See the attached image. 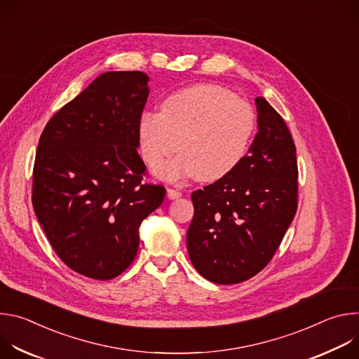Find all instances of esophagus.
I'll return each instance as SVG.
<instances>
[{
  "label": "esophagus",
  "mask_w": 359,
  "mask_h": 359,
  "mask_svg": "<svg viewBox=\"0 0 359 359\" xmlns=\"http://www.w3.org/2000/svg\"><path fill=\"white\" fill-rule=\"evenodd\" d=\"M179 197H182V193H180L179 190L168 189V198H170V200H176V198H179Z\"/></svg>",
  "instance_id": "obj_1"
}]
</instances>
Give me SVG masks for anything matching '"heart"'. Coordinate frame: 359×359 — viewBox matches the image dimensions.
<instances>
[{"instance_id": "heart-1", "label": "heart", "mask_w": 359, "mask_h": 359, "mask_svg": "<svg viewBox=\"0 0 359 359\" xmlns=\"http://www.w3.org/2000/svg\"><path fill=\"white\" fill-rule=\"evenodd\" d=\"M254 129L255 114L248 102L222 86L201 83L166 96L161 114L143 112L136 137L150 169L159 168L179 147L180 155L158 170L159 177L216 182L243 161Z\"/></svg>"}]
</instances>
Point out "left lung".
Segmentation results:
<instances>
[{
	"label": "left lung",
	"mask_w": 359,
	"mask_h": 359,
	"mask_svg": "<svg viewBox=\"0 0 359 359\" xmlns=\"http://www.w3.org/2000/svg\"><path fill=\"white\" fill-rule=\"evenodd\" d=\"M259 132L226 177L191 193L187 230L191 264L216 284L243 283L273 259L297 212L292 136L269 102L255 97Z\"/></svg>",
	"instance_id": "1"
}]
</instances>
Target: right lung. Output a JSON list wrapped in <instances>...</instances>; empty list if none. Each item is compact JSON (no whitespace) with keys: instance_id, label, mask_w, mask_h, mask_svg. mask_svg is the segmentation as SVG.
<instances>
[{"instance_id":"1","label":"right lung","mask_w":359,"mask_h":359,"mask_svg":"<svg viewBox=\"0 0 359 359\" xmlns=\"http://www.w3.org/2000/svg\"><path fill=\"white\" fill-rule=\"evenodd\" d=\"M147 82L140 71L99 75L39 137L35 216L60 259L89 278L111 280L132 264L139 227L166 194L163 186L142 183L136 126Z\"/></svg>"}]
</instances>
